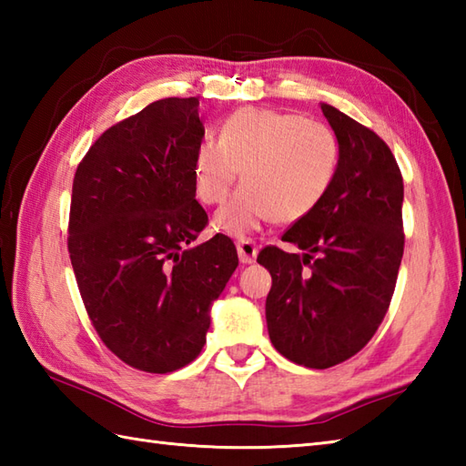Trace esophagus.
I'll list each match as a JSON object with an SVG mask.
<instances>
[{
    "mask_svg": "<svg viewBox=\"0 0 466 466\" xmlns=\"http://www.w3.org/2000/svg\"><path fill=\"white\" fill-rule=\"evenodd\" d=\"M236 246H238V256L242 264H252L256 256H258V246H256L252 238H242Z\"/></svg>",
    "mask_w": 466,
    "mask_h": 466,
    "instance_id": "1",
    "label": "esophagus"
}]
</instances>
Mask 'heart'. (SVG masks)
Instances as JSON below:
<instances>
[{"label":"heart","mask_w":466,"mask_h":466,"mask_svg":"<svg viewBox=\"0 0 466 466\" xmlns=\"http://www.w3.org/2000/svg\"><path fill=\"white\" fill-rule=\"evenodd\" d=\"M340 157L329 124L246 107L228 117L218 140L198 146L194 190L200 202L220 204L242 170L244 184L214 216L218 230L240 238L272 218L292 224L312 214L332 190Z\"/></svg>","instance_id":"b5f03b06"}]
</instances>
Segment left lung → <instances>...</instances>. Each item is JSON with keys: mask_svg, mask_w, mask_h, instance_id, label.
<instances>
[{"mask_svg": "<svg viewBox=\"0 0 466 466\" xmlns=\"http://www.w3.org/2000/svg\"><path fill=\"white\" fill-rule=\"evenodd\" d=\"M320 107L340 140L339 176L324 202L282 234L304 254L279 246L258 254L272 276L270 340L309 369H330L369 344L390 306L404 252V186L390 147L336 107Z\"/></svg>", "mask_w": 466, "mask_h": 466, "instance_id": "1", "label": "left lung"}]
</instances>
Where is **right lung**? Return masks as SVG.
<instances>
[{
	"instance_id": "add662e5",
	"label": "right lung",
	"mask_w": 466,
	"mask_h": 466,
	"mask_svg": "<svg viewBox=\"0 0 466 466\" xmlns=\"http://www.w3.org/2000/svg\"><path fill=\"white\" fill-rule=\"evenodd\" d=\"M198 97L152 102L97 137L77 164L67 252L102 342L132 369L166 374L206 344L210 304L238 266L208 226L192 166L202 144Z\"/></svg>"
}]
</instances>
